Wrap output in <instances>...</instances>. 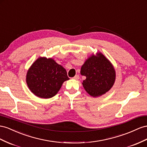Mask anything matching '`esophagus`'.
Returning a JSON list of instances; mask_svg holds the SVG:
<instances>
[{
	"mask_svg": "<svg viewBox=\"0 0 147 147\" xmlns=\"http://www.w3.org/2000/svg\"><path fill=\"white\" fill-rule=\"evenodd\" d=\"M79 78H80V76H79L78 75H76L73 78L74 79H75V80H78Z\"/></svg>",
	"mask_w": 147,
	"mask_h": 147,
	"instance_id": "1",
	"label": "esophagus"
}]
</instances>
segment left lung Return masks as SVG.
<instances>
[{
  "instance_id": "8db88e82",
  "label": "left lung",
  "mask_w": 147,
  "mask_h": 147,
  "mask_svg": "<svg viewBox=\"0 0 147 147\" xmlns=\"http://www.w3.org/2000/svg\"><path fill=\"white\" fill-rule=\"evenodd\" d=\"M80 74L86 76L83 86L91 96L96 97L108 92L114 85L116 72L105 55H92L82 66Z\"/></svg>"
}]
</instances>
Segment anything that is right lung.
<instances>
[{"label": "right lung", "mask_w": 147, "mask_h": 147, "mask_svg": "<svg viewBox=\"0 0 147 147\" xmlns=\"http://www.w3.org/2000/svg\"><path fill=\"white\" fill-rule=\"evenodd\" d=\"M66 70L52 59L39 57L31 66L26 83L33 94L41 98L55 96L64 82L69 80Z\"/></svg>", "instance_id": "right-lung-1"}]
</instances>
